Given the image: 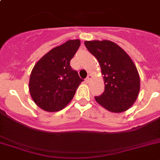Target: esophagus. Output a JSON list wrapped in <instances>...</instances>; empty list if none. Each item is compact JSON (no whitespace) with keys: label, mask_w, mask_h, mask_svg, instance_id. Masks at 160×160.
Listing matches in <instances>:
<instances>
[{"label":"esophagus","mask_w":160,"mask_h":160,"mask_svg":"<svg viewBox=\"0 0 160 160\" xmlns=\"http://www.w3.org/2000/svg\"><path fill=\"white\" fill-rule=\"evenodd\" d=\"M91 78H92V76H91L90 74L89 75H88V77H87V78L85 79V81L87 82V83H88L89 81H90V80H91Z\"/></svg>","instance_id":"esophagus-1"}]
</instances>
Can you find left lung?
<instances>
[{"mask_svg":"<svg viewBox=\"0 0 160 160\" xmlns=\"http://www.w3.org/2000/svg\"><path fill=\"white\" fill-rule=\"evenodd\" d=\"M87 49L99 61L103 75L104 92L96 101L112 112H125L138 97L140 80L136 65L126 52L110 41L84 42Z\"/></svg>","mask_w":160,"mask_h":160,"instance_id":"8db88e82","label":"left lung"}]
</instances>
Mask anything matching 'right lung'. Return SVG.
<instances>
[{"label": "right lung", "mask_w": 160, "mask_h": 160, "mask_svg": "<svg viewBox=\"0 0 160 160\" xmlns=\"http://www.w3.org/2000/svg\"><path fill=\"white\" fill-rule=\"evenodd\" d=\"M80 45V40L66 41L46 53L32 70L30 95L43 110L58 112L64 108L83 81L70 66V60Z\"/></svg>", "instance_id": "right-lung-1"}]
</instances>
